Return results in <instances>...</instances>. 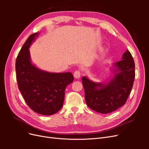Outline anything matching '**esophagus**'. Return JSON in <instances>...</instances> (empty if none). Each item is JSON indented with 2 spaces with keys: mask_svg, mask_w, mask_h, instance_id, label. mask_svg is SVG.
<instances>
[{
  "mask_svg": "<svg viewBox=\"0 0 149 149\" xmlns=\"http://www.w3.org/2000/svg\"><path fill=\"white\" fill-rule=\"evenodd\" d=\"M80 76H81L80 71H78V70H76L74 73V77L76 79H78V78H80Z\"/></svg>",
  "mask_w": 149,
  "mask_h": 149,
  "instance_id": "obj_1",
  "label": "esophagus"
}]
</instances>
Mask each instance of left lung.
<instances>
[{"label":"left lung","mask_w":149,"mask_h":149,"mask_svg":"<svg viewBox=\"0 0 149 149\" xmlns=\"http://www.w3.org/2000/svg\"><path fill=\"white\" fill-rule=\"evenodd\" d=\"M122 59L114 64V76L106 83L93 82L86 76L82 78L86 102L90 109L107 114L125 104L135 79V63L128 49Z\"/></svg>","instance_id":"obj_1"}]
</instances>
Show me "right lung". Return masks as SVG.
Wrapping results in <instances>:
<instances>
[{
	"label": "right lung",
	"mask_w": 149,
	"mask_h": 149,
	"mask_svg": "<svg viewBox=\"0 0 149 149\" xmlns=\"http://www.w3.org/2000/svg\"><path fill=\"white\" fill-rule=\"evenodd\" d=\"M39 33L29 36L15 62L16 77L19 91L31 109L42 115H53L63 104L65 91L73 81L70 72L49 73L31 63L29 48Z\"/></svg>",
	"instance_id": "obj_1"
}]
</instances>
